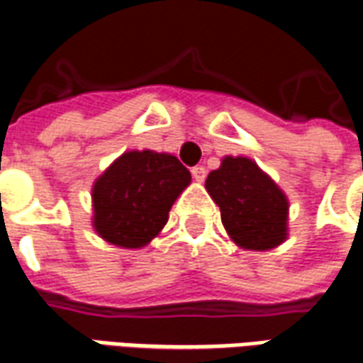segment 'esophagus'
Wrapping results in <instances>:
<instances>
[{"label":"esophagus","instance_id":"1","mask_svg":"<svg viewBox=\"0 0 363 363\" xmlns=\"http://www.w3.org/2000/svg\"><path fill=\"white\" fill-rule=\"evenodd\" d=\"M192 177H194L196 182H203V179H206V167H202V165L192 167Z\"/></svg>","mask_w":363,"mask_h":363}]
</instances>
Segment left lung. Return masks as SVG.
Returning <instances> with one entry per match:
<instances>
[{"label": "left lung", "mask_w": 363, "mask_h": 363, "mask_svg": "<svg viewBox=\"0 0 363 363\" xmlns=\"http://www.w3.org/2000/svg\"><path fill=\"white\" fill-rule=\"evenodd\" d=\"M206 190L238 248L265 252L286 240L289 198L254 160L225 155L219 169L208 174Z\"/></svg>", "instance_id": "8db88e82"}]
</instances>
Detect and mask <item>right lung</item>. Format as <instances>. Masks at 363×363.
Instances as JSON below:
<instances>
[{"label": "right lung", "instance_id": "right-lung-1", "mask_svg": "<svg viewBox=\"0 0 363 363\" xmlns=\"http://www.w3.org/2000/svg\"><path fill=\"white\" fill-rule=\"evenodd\" d=\"M192 181L174 155L130 150L94 181L92 227L119 248H144L169 221V209Z\"/></svg>", "mask_w": 363, "mask_h": 363}]
</instances>
